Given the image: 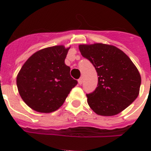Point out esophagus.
<instances>
[{
	"mask_svg": "<svg viewBox=\"0 0 151 151\" xmlns=\"http://www.w3.org/2000/svg\"><path fill=\"white\" fill-rule=\"evenodd\" d=\"M78 84H79V85H82V82H83V79H82V78H80L78 80Z\"/></svg>",
	"mask_w": 151,
	"mask_h": 151,
	"instance_id": "esophagus-1",
	"label": "esophagus"
}]
</instances>
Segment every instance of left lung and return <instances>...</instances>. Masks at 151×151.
Wrapping results in <instances>:
<instances>
[{"label": "left lung", "mask_w": 151, "mask_h": 151, "mask_svg": "<svg viewBox=\"0 0 151 151\" xmlns=\"http://www.w3.org/2000/svg\"><path fill=\"white\" fill-rule=\"evenodd\" d=\"M80 52L95 68L98 84L87 94L88 104L97 115L121 113L138 97L141 78L130 58L116 47L102 43L80 45Z\"/></svg>", "instance_id": "8db88e82"}]
</instances>
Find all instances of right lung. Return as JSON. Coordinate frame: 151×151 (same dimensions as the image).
I'll return each instance as SVG.
<instances>
[{"label":"right lung","mask_w":151,"mask_h":151,"mask_svg":"<svg viewBox=\"0 0 151 151\" xmlns=\"http://www.w3.org/2000/svg\"><path fill=\"white\" fill-rule=\"evenodd\" d=\"M69 48L57 45L41 49L19 70L17 77L19 94L32 110L44 113L56 111L77 85L64 63Z\"/></svg>","instance_id":"right-lung-1"}]
</instances>
